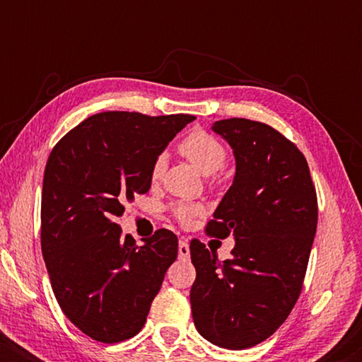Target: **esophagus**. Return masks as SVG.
<instances>
[{"label":"esophagus","mask_w":362,"mask_h":362,"mask_svg":"<svg viewBox=\"0 0 362 362\" xmlns=\"http://www.w3.org/2000/svg\"><path fill=\"white\" fill-rule=\"evenodd\" d=\"M177 254H180L181 259H187L189 257V244L186 240H180V244H177Z\"/></svg>","instance_id":"1"}]
</instances>
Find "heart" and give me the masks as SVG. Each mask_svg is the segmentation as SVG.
Listing matches in <instances>:
<instances>
[{
    "label": "heart",
    "instance_id": "b5f03b06",
    "mask_svg": "<svg viewBox=\"0 0 362 362\" xmlns=\"http://www.w3.org/2000/svg\"><path fill=\"white\" fill-rule=\"evenodd\" d=\"M177 151L206 176L216 175L217 171L224 168L227 161V148L224 143L204 130H194L182 138L180 145H177ZM163 171H165V158L158 156L153 161L150 170L151 181H160ZM171 211L173 216L181 224H187L196 216L201 214L202 207L199 204H192V202H176V204L171 206Z\"/></svg>",
    "mask_w": 362,
    "mask_h": 362
}]
</instances>
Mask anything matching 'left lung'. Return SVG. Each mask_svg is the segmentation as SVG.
Returning a JSON list of instances; mask_svg holds the SVG:
<instances>
[{
	"instance_id": "obj_1",
	"label": "left lung",
	"mask_w": 362,
	"mask_h": 362,
	"mask_svg": "<svg viewBox=\"0 0 362 362\" xmlns=\"http://www.w3.org/2000/svg\"><path fill=\"white\" fill-rule=\"evenodd\" d=\"M212 130L229 141L237 170L206 232L232 235L235 245L221 264L202 242L191 240L192 320L211 343L245 349L270 338L298 300L318 199L303 153L275 128L227 118Z\"/></svg>"
}]
</instances>
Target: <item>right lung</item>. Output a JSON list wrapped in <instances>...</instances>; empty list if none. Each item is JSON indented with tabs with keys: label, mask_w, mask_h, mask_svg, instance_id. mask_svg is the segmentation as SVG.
I'll return each instance as SVG.
<instances>
[{
	"label": "right lung",
	"mask_w": 362,
	"mask_h": 362,
	"mask_svg": "<svg viewBox=\"0 0 362 362\" xmlns=\"http://www.w3.org/2000/svg\"><path fill=\"white\" fill-rule=\"evenodd\" d=\"M192 115L103 112L64 135L42 181L41 249L64 315L98 343L130 339L177 257V237L160 229L141 247L117 217L150 191L153 161Z\"/></svg>",
	"instance_id": "1"
}]
</instances>
